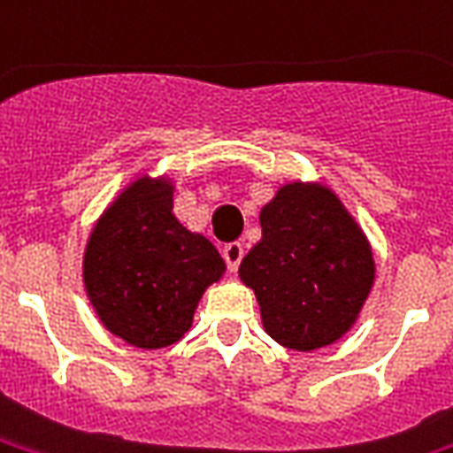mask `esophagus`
<instances>
[{
	"mask_svg": "<svg viewBox=\"0 0 453 453\" xmlns=\"http://www.w3.org/2000/svg\"><path fill=\"white\" fill-rule=\"evenodd\" d=\"M242 244L240 242H230L223 247V259H226L227 269L230 271H237V266H240V261H242Z\"/></svg>",
	"mask_w": 453,
	"mask_h": 453,
	"instance_id": "1",
	"label": "esophagus"
}]
</instances>
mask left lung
<instances>
[{"mask_svg": "<svg viewBox=\"0 0 453 453\" xmlns=\"http://www.w3.org/2000/svg\"><path fill=\"white\" fill-rule=\"evenodd\" d=\"M261 240L240 264L276 343L311 353L353 329L374 286V254L329 184H280L261 206Z\"/></svg>", "mask_w": 453, "mask_h": 453, "instance_id": "obj_1", "label": "left lung"}]
</instances>
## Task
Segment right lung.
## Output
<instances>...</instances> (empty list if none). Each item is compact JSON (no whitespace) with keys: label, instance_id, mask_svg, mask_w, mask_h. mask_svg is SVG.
<instances>
[{"label":"right lung","instance_id":"1","mask_svg":"<svg viewBox=\"0 0 453 453\" xmlns=\"http://www.w3.org/2000/svg\"><path fill=\"white\" fill-rule=\"evenodd\" d=\"M175 189L170 175H136L93 223L83 250V288L100 324L143 350L182 341L206 288L226 273L209 237L175 216Z\"/></svg>","mask_w":453,"mask_h":453}]
</instances>
